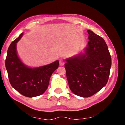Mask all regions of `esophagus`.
Instances as JSON below:
<instances>
[{"label":"esophagus","instance_id":"obj_1","mask_svg":"<svg viewBox=\"0 0 125 125\" xmlns=\"http://www.w3.org/2000/svg\"><path fill=\"white\" fill-rule=\"evenodd\" d=\"M65 63V61L63 60V59H61L60 60V65H61V66H62Z\"/></svg>","mask_w":125,"mask_h":125}]
</instances>
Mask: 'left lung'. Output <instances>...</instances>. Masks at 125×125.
Returning <instances> with one entry per match:
<instances>
[{"label": "left lung", "mask_w": 125, "mask_h": 125, "mask_svg": "<svg viewBox=\"0 0 125 125\" xmlns=\"http://www.w3.org/2000/svg\"><path fill=\"white\" fill-rule=\"evenodd\" d=\"M89 41L84 53L66 59L69 86L74 94L88 98L100 91L108 81L111 58L102 37L88 30Z\"/></svg>", "instance_id": "8db88e82"}]
</instances>
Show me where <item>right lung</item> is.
<instances>
[{"label":"right lung","instance_id":"1","mask_svg":"<svg viewBox=\"0 0 125 125\" xmlns=\"http://www.w3.org/2000/svg\"><path fill=\"white\" fill-rule=\"evenodd\" d=\"M21 33L10 44L8 50L5 67L11 86L21 94L29 98L45 93L53 72L57 69L59 61L39 67H29L19 57L16 44L22 37Z\"/></svg>","mask_w":125,"mask_h":125}]
</instances>
